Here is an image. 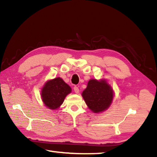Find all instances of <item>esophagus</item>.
<instances>
[{
	"label": "esophagus",
	"mask_w": 157,
	"mask_h": 157,
	"mask_svg": "<svg viewBox=\"0 0 157 157\" xmlns=\"http://www.w3.org/2000/svg\"><path fill=\"white\" fill-rule=\"evenodd\" d=\"M73 89H74V91H75V93H78L79 92V88L78 86H74Z\"/></svg>",
	"instance_id": "obj_1"
}]
</instances>
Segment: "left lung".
Masks as SVG:
<instances>
[{"label": "left lung", "mask_w": 157, "mask_h": 157, "mask_svg": "<svg viewBox=\"0 0 157 157\" xmlns=\"http://www.w3.org/2000/svg\"><path fill=\"white\" fill-rule=\"evenodd\" d=\"M82 97L93 112L99 113L109 107L113 98V91L106 82L90 79L82 93Z\"/></svg>", "instance_id": "obj_1"}]
</instances>
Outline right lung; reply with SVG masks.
Masks as SVG:
<instances>
[{"label":"right lung","instance_id":"obj_1","mask_svg":"<svg viewBox=\"0 0 157 157\" xmlns=\"http://www.w3.org/2000/svg\"><path fill=\"white\" fill-rule=\"evenodd\" d=\"M71 88L63 79L57 78L48 81L42 90V99L45 106L55 110L61 106Z\"/></svg>","mask_w":157,"mask_h":157}]
</instances>
